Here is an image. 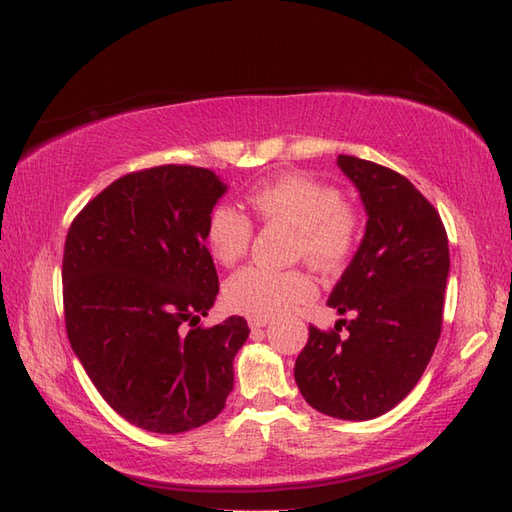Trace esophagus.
I'll use <instances>...</instances> for the list:
<instances>
[{"instance_id":"34e87169","label":"esophagus","mask_w":512,"mask_h":512,"mask_svg":"<svg viewBox=\"0 0 512 512\" xmlns=\"http://www.w3.org/2000/svg\"><path fill=\"white\" fill-rule=\"evenodd\" d=\"M248 325H250V330H253V332H259V330H262V328H266V325H268V321L250 319V321H248Z\"/></svg>"}]
</instances>
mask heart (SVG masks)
Wrapping results in <instances>:
<instances>
[{"mask_svg":"<svg viewBox=\"0 0 512 512\" xmlns=\"http://www.w3.org/2000/svg\"><path fill=\"white\" fill-rule=\"evenodd\" d=\"M262 222L286 224L297 231L295 253L323 273L343 268L358 244V215L343 204L339 189L306 173H286L248 195ZM253 226L231 206H215L206 222V244L215 262L233 266L246 255ZM317 286L303 270H266L250 266L224 284L228 310L268 321L314 297Z\"/></svg>","mask_w":512,"mask_h":512,"instance_id":"b5f03b06","label":"heart"}]
</instances>
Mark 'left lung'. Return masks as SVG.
I'll use <instances>...</instances> for the list:
<instances>
[{
	"label": "left lung",
	"mask_w": 512,
	"mask_h": 512,
	"mask_svg": "<svg viewBox=\"0 0 512 512\" xmlns=\"http://www.w3.org/2000/svg\"><path fill=\"white\" fill-rule=\"evenodd\" d=\"M336 165L367 213L361 246L328 299L354 319H339L332 332L312 325L295 380L325 416L372 420L416 387L436 350L449 239L438 211L405 176L354 156H339Z\"/></svg>",
	"instance_id": "8db88e82"
}]
</instances>
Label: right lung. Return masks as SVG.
I'll list each match as a JSON object with an SVG mask.
<instances>
[{
	"instance_id": "1",
	"label": "right lung",
	"mask_w": 512,
	"mask_h": 512,
	"mask_svg": "<svg viewBox=\"0 0 512 512\" xmlns=\"http://www.w3.org/2000/svg\"><path fill=\"white\" fill-rule=\"evenodd\" d=\"M228 184L162 165L127 173L76 215L63 250L65 330L116 413L154 433L217 418L233 389L244 317L198 328L217 273L206 222Z\"/></svg>"
}]
</instances>
